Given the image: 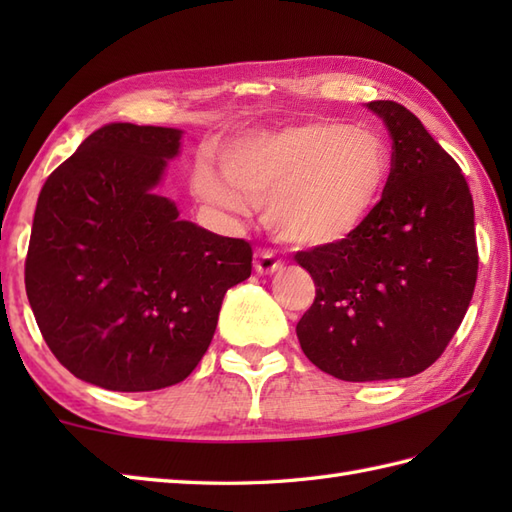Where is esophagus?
<instances>
[{
	"label": "esophagus",
	"mask_w": 512,
	"mask_h": 512,
	"mask_svg": "<svg viewBox=\"0 0 512 512\" xmlns=\"http://www.w3.org/2000/svg\"><path fill=\"white\" fill-rule=\"evenodd\" d=\"M255 270L259 275H275L279 273L284 264H281V259H277L270 250H257L255 253Z\"/></svg>",
	"instance_id": "esophagus-1"
}]
</instances>
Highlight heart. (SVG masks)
Returning <instances> with one entry per match:
<instances>
[{
    "instance_id": "b5f03b06",
    "label": "heart",
    "mask_w": 512,
    "mask_h": 512,
    "mask_svg": "<svg viewBox=\"0 0 512 512\" xmlns=\"http://www.w3.org/2000/svg\"><path fill=\"white\" fill-rule=\"evenodd\" d=\"M391 151L372 129L306 121L255 129L226 149L224 169L202 160L193 189L228 213L266 204V226L295 246H330L354 235L378 209Z\"/></svg>"
}]
</instances>
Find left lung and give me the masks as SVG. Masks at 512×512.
Instances as JSON below:
<instances>
[{"instance_id":"left-lung-1","label":"left lung","mask_w":512,"mask_h":512,"mask_svg":"<svg viewBox=\"0 0 512 512\" xmlns=\"http://www.w3.org/2000/svg\"><path fill=\"white\" fill-rule=\"evenodd\" d=\"M365 107L394 149L383 200L343 242L295 255L317 286L297 323L301 350L350 383L416 376L436 363L477 279L475 211L460 167L407 107Z\"/></svg>"}]
</instances>
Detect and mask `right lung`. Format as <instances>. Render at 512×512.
Returning a JSON list of instances; mask_svg holds the SVG:
<instances>
[{
	"label": "right lung",
	"instance_id": "add662e5",
	"mask_svg": "<svg viewBox=\"0 0 512 512\" xmlns=\"http://www.w3.org/2000/svg\"><path fill=\"white\" fill-rule=\"evenodd\" d=\"M182 129L112 123L52 171L37 200L26 292L52 354L110 391L187 378L228 288L250 277L244 239L180 220L160 195Z\"/></svg>",
	"mask_w": 512,
	"mask_h": 512
}]
</instances>
